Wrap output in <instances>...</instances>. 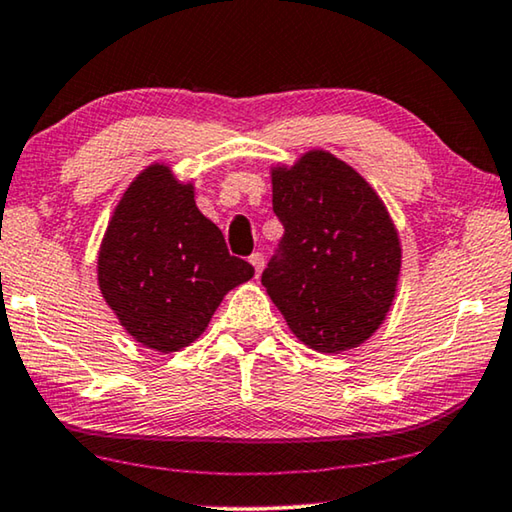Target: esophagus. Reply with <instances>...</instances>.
Wrapping results in <instances>:
<instances>
[{
    "label": "esophagus",
    "instance_id": "esophagus-1",
    "mask_svg": "<svg viewBox=\"0 0 512 512\" xmlns=\"http://www.w3.org/2000/svg\"><path fill=\"white\" fill-rule=\"evenodd\" d=\"M249 263L254 265V270H256V277L258 274H261V270H263V263H265V256L261 254V251H254V254L249 256Z\"/></svg>",
    "mask_w": 512,
    "mask_h": 512
}]
</instances>
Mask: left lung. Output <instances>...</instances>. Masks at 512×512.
Listing matches in <instances>:
<instances>
[{"instance_id": "left-lung-1", "label": "left lung", "mask_w": 512, "mask_h": 512, "mask_svg": "<svg viewBox=\"0 0 512 512\" xmlns=\"http://www.w3.org/2000/svg\"><path fill=\"white\" fill-rule=\"evenodd\" d=\"M272 210L283 238L261 277L267 295L309 348H357L398 286L400 240L382 199L350 164L309 151L272 169Z\"/></svg>"}]
</instances>
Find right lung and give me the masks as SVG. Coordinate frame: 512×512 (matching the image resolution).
I'll list each match as a JSON object with an SVG mask.
<instances>
[{
    "instance_id": "obj_1",
    "label": "right lung",
    "mask_w": 512,
    "mask_h": 512,
    "mask_svg": "<svg viewBox=\"0 0 512 512\" xmlns=\"http://www.w3.org/2000/svg\"><path fill=\"white\" fill-rule=\"evenodd\" d=\"M251 277L254 267L229 254L196 208L192 183H178L167 164L132 180L98 254L105 302L135 341L164 355L194 343L224 295Z\"/></svg>"
}]
</instances>
